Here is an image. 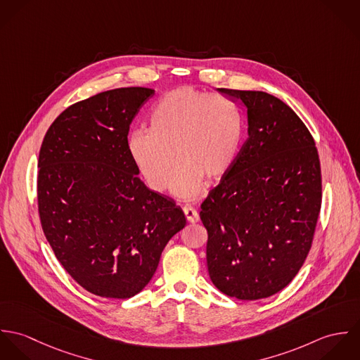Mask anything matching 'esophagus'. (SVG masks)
<instances>
[{
  "instance_id": "obj_1",
  "label": "esophagus",
  "mask_w": 360,
  "mask_h": 360,
  "mask_svg": "<svg viewBox=\"0 0 360 360\" xmlns=\"http://www.w3.org/2000/svg\"><path fill=\"white\" fill-rule=\"evenodd\" d=\"M184 214H186V219L190 221V223H197L200 220V213L193 207V206H184L183 209Z\"/></svg>"
}]
</instances>
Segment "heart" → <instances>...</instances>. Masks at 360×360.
Segmentation results:
<instances>
[{
    "label": "heart",
    "instance_id": "obj_1",
    "mask_svg": "<svg viewBox=\"0 0 360 360\" xmlns=\"http://www.w3.org/2000/svg\"><path fill=\"white\" fill-rule=\"evenodd\" d=\"M243 117L229 97L180 87L165 94L150 115V130L129 137V153L154 191L172 190L180 198L194 197L205 177L220 179L233 166L243 143Z\"/></svg>",
    "mask_w": 360,
    "mask_h": 360
}]
</instances>
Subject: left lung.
Instances as JSON below:
<instances>
[{"label":"left lung","mask_w":360,"mask_h":360,"mask_svg":"<svg viewBox=\"0 0 360 360\" xmlns=\"http://www.w3.org/2000/svg\"><path fill=\"white\" fill-rule=\"evenodd\" d=\"M248 116V139L201 205L206 263L223 294L274 295L308 257L321 207L314 140L300 116L263 91L220 89Z\"/></svg>","instance_id":"8db88e82"}]
</instances>
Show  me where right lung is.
<instances>
[{"label":"right lung","mask_w":360,"mask_h":360,"mask_svg":"<svg viewBox=\"0 0 360 360\" xmlns=\"http://www.w3.org/2000/svg\"><path fill=\"white\" fill-rule=\"evenodd\" d=\"M154 94L123 87L73 103L52 122L40 148L44 236L70 277L103 298L139 294L186 226L180 206L139 179L129 153L130 124Z\"/></svg>","instance_id":"add662e5"}]
</instances>
